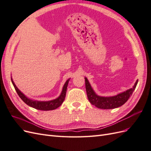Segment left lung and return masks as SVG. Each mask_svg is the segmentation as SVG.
Masks as SVG:
<instances>
[{
	"label": "left lung",
	"mask_w": 151,
	"mask_h": 151,
	"mask_svg": "<svg viewBox=\"0 0 151 151\" xmlns=\"http://www.w3.org/2000/svg\"><path fill=\"white\" fill-rule=\"evenodd\" d=\"M85 79V85L87 96L89 102L94 105L96 107L100 109H114L118 107H120L124 104L127 101L130 96H132L133 91L135 90L137 84L138 83V80H137L133 88L128 89L124 92L118 94L114 96L104 97L99 96L97 95L93 89L88 79L84 77Z\"/></svg>",
	"instance_id": "8db88e82"
}]
</instances>
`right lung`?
I'll return each mask as SVG.
<instances>
[{"instance_id":"obj_1","label":"right lung","mask_w":151,"mask_h":151,"mask_svg":"<svg viewBox=\"0 0 151 151\" xmlns=\"http://www.w3.org/2000/svg\"><path fill=\"white\" fill-rule=\"evenodd\" d=\"M70 79H68L66 82L65 84L63 86V89L62 91V93L59 96L51 101H37V100H33L30 98H28L27 96L22 93L21 91L18 89L16 84L14 83V81L11 77V81L14 87V88L16 91L17 94L19 95L20 98L26 104H28V106L34 108L36 109H40V110H43V111H48V110H53V109H57L58 108L60 105L62 104L65 98L66 95V91L68 83L69 82Z\"/></svg>"}]
</instances>
